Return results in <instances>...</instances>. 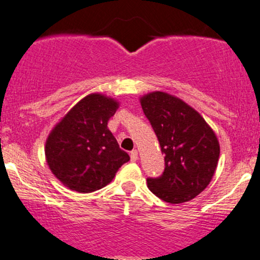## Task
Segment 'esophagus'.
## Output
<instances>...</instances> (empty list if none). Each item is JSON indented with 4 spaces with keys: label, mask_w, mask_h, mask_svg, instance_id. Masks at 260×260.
<instances>
[{
    "label": "esophagus",
    "mask_w": 260,
    "mask_h": 260,
    "mask_svg": "<svg viewBox=\"0 0 260 260\" xmlns=\"http://www.w3.org/2000/svg\"><path fill=\"white\" fill-rule=\"evenodd\" d=\"M130 158H131V161L135 162L136 159L139 158V153H138V151H136V150H133V151H131V152H130Z\"/></svg>",
    "instance_id": "obj_1"
}]
</instances>
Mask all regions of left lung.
Wrapping results in <instances>:
<instances>
[{"instance_id":"obj_1","label":"left lung","mask_w":260,"mask_h":260,"mask_svg":"<svg viewBox=\"0 0 260 260\" xmlns=\"http://www.w3.org/2000/svg\"><path fill=\"white\" fill-rule=\"evenodd\" d=\"M141 107L165 154V171L159 177L147 178L148 189L166 203L194 199L209 185L216 169V135L199 113L167 93L145 95Z\"/></svg>"}]
</instances>
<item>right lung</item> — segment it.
I'll return each mask as SVG.
<instances>
[{"label": "right lung", "instance_id": "add662e5", "mask_svg": "<svg viewBox=\"0 0 260 260\" xmlns=\"http://www.w3.org/2000/svg\"><path fill=\"white\" fill-rule=\"evenodd\" d=\"M118 103L102 94H89L63 116L46 140V162L70 189L92 193L106 186L130 159L108 129Z\"/></svg>", "mask_w": 260, "mask_h": 260}]
</instances>
